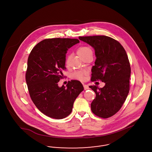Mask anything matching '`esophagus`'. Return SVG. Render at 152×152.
<instances>
[{"instance_id":"obj_1","label":"esophagus","mask_w":152,"mask_h":152,"mask_svg":"<svg viewBox=\"0 0 152 152\" xmlns=\"http://www.w3.org/2000/svg\"><path fill=\"white\" fill-rule=\"evenodd\" d=\"M83 86H84V88L85 90H87V89H89V87H88L87 85H86V84H84Z\"/></svg>"}]
</instances>
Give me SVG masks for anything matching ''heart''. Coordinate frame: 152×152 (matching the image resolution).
Returning a JSON list of instances; mask_svg holds the SVG:
<instances>
[{"label": "heart", "mask_w": 152, "mask_h": 152, "mask_svg": "<svg viewBox=\"0 0 152 152\" xmlns=\"http://www.w3.org/2000/svg\"><path fill=\"white\" fill-rule=\"evenodd\" d=\"M77 54L79 55L83 59L84 58L89 56V55L93 54L92 50L88 47H81L77 50ZM66 64H68V59L65 61ZM87 74L86 71H76L73 73L71 75L72 78L73 79L83 80L84 79V76Z\"/></svg>", "instance_id": "obj_1"}]
</instances>
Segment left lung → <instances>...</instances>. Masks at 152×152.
<instances>
[{
    "label": "left lung",
    "instance_id": "left-lung-1",
    "mask_svg": "<svg viewBox=\"0 0 152 152\" xmlns=\"http://www.w3.org/2000/svg\"><path fill=\"white\" fill-rule=\"evenodd\" d=\"M79 39L95 51L91 81L100 80L105 83L102 88L89 86L96 94L91 110L97 116L108 118L121 109L129 94L131 69L126 52L121 44L108 36H79Z\"/></svg>",
    "mask_w": 152,
    "mask_h": 152
}]
</instances>
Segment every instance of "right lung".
Here are the masks:
<instances>
[{
	"label": "right lung",
	"instance_id": "right-lung-1",
	"mask_svg": "<svg viewBox=\"0 0 152 152\" xmlns=\"http://www.w3.org/2000/svg\"><path fill=\"white\" fill-rule=\"evenodd\" d=\"M80 41L76 39L52 38L37 44L29 54L26 80L31 100L46 116L62 119L69 115L73 102L84 87L78 80L58 86L65 70L68 50Z\"/></svg>",
	"mask_w": 152,
	"mask_h": 152
}]
</instances>
